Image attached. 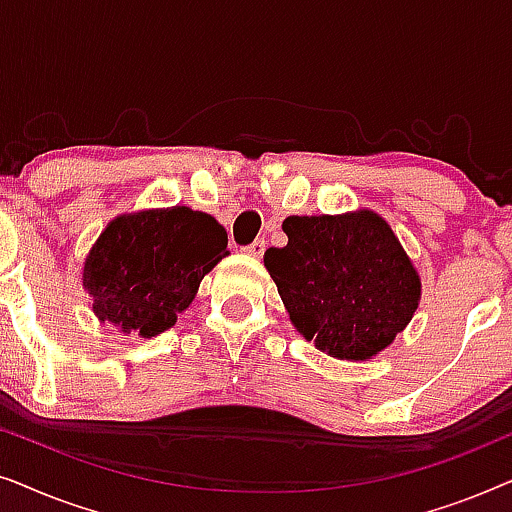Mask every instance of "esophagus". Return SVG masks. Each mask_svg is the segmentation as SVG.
<instances>
[{
	"instance_id": "esophagus-1",
	"label": "esophagus",
	"mask_w": 512,
	"mask_h": 512,
	"mask_svg": "<svg viewBox=\"0 0 512 512\" xmlns=\"http://www.w3.org/2000/svg\"><path fill=\"white\" fill-rule=\"evenodd\" d=\"M244 251H247V254L249 256H263V251H265V240H263V237H256V240L254 242H251L249 244V247H244Z\"/></svg>"
}]
</instances>
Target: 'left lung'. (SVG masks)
<instances>
[{
	"instance_id": "left-lung-1",
	"label": "left lung",
	"mask_w": 512,
	"mask_h": 512,
	"mask_svg": "<svg viewBox=\"0 0 512 512\" xmlns=\"http://www.w3.org/2000/svg\"><path fill=\"white\" fill-rule=\"evenodd\" d=\"M289 244L265 251L293 326L335 359L363 361L382 352L417 310L419 277L373 212L289 216Z\"/></svg>"
}]
</instances>
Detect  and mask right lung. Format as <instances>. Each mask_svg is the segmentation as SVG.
<instances>
[{"label": "right lung", "mask_w": 512, "mask_h": 512, "mask_svg": "<svg viewBox=\"0 0 512 512\" xmlns=\"http://www.w3.org/2000/svg\"><path fill=\"white\" fill-rule=\"evenodd\" d=\"M228 235L212 216L188 207L118 216L83 268L93 312L144 338L174 326L202 277L228 254Z\"/></svg>", "instance_id": "right-lung-1"}]
</instances>
